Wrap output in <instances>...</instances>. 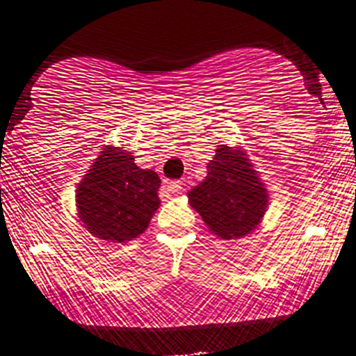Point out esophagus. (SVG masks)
Here are the masks:
<instances>
[{
    "label": "esophagus",
    "mask_w": 356,
    "mask_h": 356,
    "mask_svg": "<svg viewBox=\"0 0 356 356\" xmlns=\"http://www.w3.org/2000/svg\"><path fill=\"white\" fill-rule=\"evenodd\" d=\"M167 191L168 193H181L182 191V184L179 181H172V182H168L167 184Z\"/></svg>",
    "instance_id": "obj_1"
}]
</instances>
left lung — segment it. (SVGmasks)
Instances as JSON below:
<instances>
[{
    "instance_id": "8db88e82",
    "label": "left lung",
    "mask_w": 356,
    "mask_h": 356,
    "mask_svg": "<svg viewBox=\"0 0 356 356\" xmlns=\"http://www.w3.org/2000/svg\"><path fill=\"white\" fill-rule=\"evenodd\" d=\"M188 198L209 230L225 241L251 234L268 205V191L251 159L241 147L230 145L216 149L207 177L189 191Z\"/></svg>"
}]
</instances>
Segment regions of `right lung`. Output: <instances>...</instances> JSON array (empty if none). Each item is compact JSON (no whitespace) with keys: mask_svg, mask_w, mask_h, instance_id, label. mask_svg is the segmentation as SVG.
Here are the masks:
<instances>
[{"mask_svg":"<svg viewBox=\"0 0 356 356\" xmlns=\"http://www.w3.org/2000/svg\"><path fill=\"white\" fill-rule=\"evenodd\" d=\"M159 186L158 174L138 168L131 152L107 145L77 186L79 218L102 241H133L158 211Z\"/></svg>","mask_w":356,"mask_h":356,"instance_id":"1","label":"right lung"}]
</instances>
